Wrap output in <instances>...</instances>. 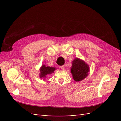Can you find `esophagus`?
<instances>
[{"label": "esophagus", "instance_id": "obj_1", "mask_svg": "<svg viewBox=\"0 0 121 121\" xmlns=\"http://www.w3.org/2000/svg\"><path fill=\"white\" fill-rule=\"evenodd\" d=\"M60 68L61 69H65V66L64 65H62V66H60Z\"/></svg>", "mask_w": 121, "mask_h": 121}]
</instances>
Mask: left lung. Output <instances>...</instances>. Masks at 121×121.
<instances>
[{
  "label": "left lung",
  "mask_w": 121,
  "mask_h": 121,
  "mask_svg": "<svg viewBox=\"0 0 121 121\" xmlns=\"http://www.w3.org/2000/svg\"><path fill=\"white\" fill-rule=\"evenodd\" d=\"M71 73L76 82L82 81L86 78L90 71L89 65L85 61L76 57L72 61Z\"/></svg>",
  "instance_id": "1"
}]
</instances>
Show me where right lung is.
<instances>
[{
    "mask_svg": "<svg viewBox=\"0 0 121 121\" xmlns=\"http://www.w3.org/2000/svg\"><path fill=\"white\" fill-rule=\"evenodd\" d=\"M56 69L55 67H46L45 65H42L41 68H40V74L39 77L40 78H43L45 79L47 77V76L52 74Z\"/></svg>",
    "mask_w": 121,
    "mask_h": 121,
    "instance_id": "obj_1",
    "label": "right lung"
}]
</instances>
